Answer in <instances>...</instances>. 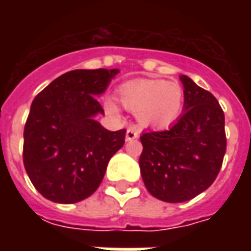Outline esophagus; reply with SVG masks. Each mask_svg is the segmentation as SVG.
I'll use <instances>...</instances> for the list:
<instances>
[{
    "label": "esophagus",
    "mask_w": 251,
    "mask_h": 251,
    "mask_svg": "<svg viewBox=\"0 0 251 251\" xmlns=\"http://www.w3.org/2000/svg\"><path fill=\"white\" fill-rule=\"evenodd\" d=\"M138 137V129L136 125H131L127 131H126V141H131V140H136Z\"/></svg>",
    "instance_id": "1"
}]
</instances>
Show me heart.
<instances>
[{"label":"heart","instance_id":"b5f03b06","mask_svg":"<svg viewBox=\"0 0 251 251\" xmlns=\"http://www.w3.org/2000/svg\"><path fill=\"white\" fill-rule=\"evenodd\" d=\"M122 106L144 126L167 127L179 120L184 110V91L180 84L163 79H137L122 84L118 90ZM107 109L115 113L114 103L107 102Z\"/></svg>","mask_w":251,"mask_h":251}]
</instances>
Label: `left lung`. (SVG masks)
<instances>
[{
    "label": "left lung",
    "mask_w": 251,
    "mask_h": 251,
    "mask_svg": "<svg viewBox=\"0 0 251 251\" xmlns=\"http://www.w3.org/2000/svg\"><path fill=\"white\" fill-rule=\"evenodd\" d=\"M184 113L168 130L144 133L140 169L149 194L168 203L194 199L208 188L226 153L225 114L216 98L187 75Z\"/></svg>",
    "instance_id": "1"
}]
</instances>
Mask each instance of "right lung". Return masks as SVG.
Instances as JSON below:
<instances>
[{"label": "right lung", "instance_id": "right-lung-1", "mask_svg": "<svg viewBox=\"0 0 251 251\" xmlns=\"http://www.w3.org/2000/svg\"><path fill=\"white\" fill-rule=\"evenodd\" d=\"M120 70H74L36 95L24 127V167L46 199L71 204L93 195L110 158L125 144V129L110 131L97 97Z\"/></svg>", "mask_w": 251, "mask_h": 251}]
</instances>
